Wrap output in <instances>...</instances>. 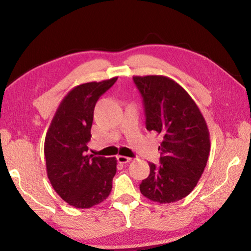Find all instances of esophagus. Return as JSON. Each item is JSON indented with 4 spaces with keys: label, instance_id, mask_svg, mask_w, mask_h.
<instances>
[{
    "label": "esophagus",
    "instance_id": "34e87169",
    "mask_svg": "<svg viewBox=\"0 0 251 251\" xmlns=\"http://www.w3.org/2000/svg\"><path fill=\"white\" fill-rule=\"evenodd\" d=\"M132 158H128V156H124V155H118L117 156V161L119 163H127V162H130L132 161Z\"/></svg>",
    "mask_w": 251,
    "mask_h": 251
}]
</instances>
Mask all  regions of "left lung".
<instances>
[{
  "label": "left lung",
  "instance_id": "left-lung-1",
  "mask_svg": "<svg viewBox=\"0 0 251 251\" xmlns=\"http://www.w3.org/2000/svg\"><path fill=\"white\" fill-rule=\"evenodd\" d=\"M143 98L145 125L162 137L160 166L150 162L140 190L160 204L174 203L195 188L206 167L209 133L200 108L177 82L162 75L133 76Z\"/></svg>",
  "mask_w": 251,
  "mask_h": 251
}]
</instances>
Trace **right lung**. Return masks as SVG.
<instances>
[{"mask_svg":"<svg viewBox=\"0 0 251 251\" xmlns=\"http://www.w3.org/2000/svg\"><path fill=\"white\" fill-rule=\"evenodd\" d=\"M117 77L77 85L56 110L45 138L47 176L67 204L89 208L109 196L116 175V158L88 154L93 110L98 99Z\"/></svg>","mask_w":251,"mask_h":251,"instance_id":"right-lung-1","label":"right lung"}]
</instances>
